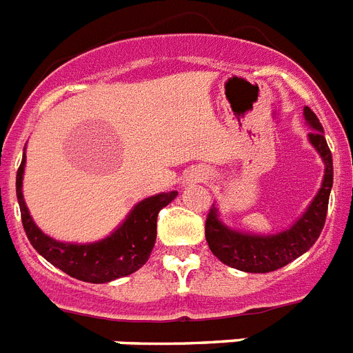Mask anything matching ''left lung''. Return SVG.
Listing matches in <instances>:
<instances>
[{"label":"left lung","instance_id":"obj_1","mask_svg":"<svg viewBox=\"0 0 353 353\" xmlns=\"http://www.w3.org/2000/svg\"><path fill=\"white\" fill-rule=\"evenodd\" d=\"M305 119L312 131L308 139L319 151L325 162V179L319 193L307 212L294 223L290 229L274 236L241 234V232L227 229L218 220L216 208L212 205L205 218V240L211 252L222 263L243 272H272L281 269L290 261L307 252L316 243L321 234L325 220H327L328 198H330L332 182H334V168H332V151L327 144L325 133L319 119L310 108H305Z\"/></svg>","mask_w":353,"mask_h":353}]
</instances>
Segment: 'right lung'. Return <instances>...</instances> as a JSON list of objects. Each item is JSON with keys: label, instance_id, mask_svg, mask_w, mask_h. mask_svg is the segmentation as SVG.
Listing matches in <instances>:
<instances>
[{"label": "right lung", "instance_id": "right-lung-1", "mask_svg": "<svg viewBox=\"0 0 353 353\" xmlns=\"http://www.w3.org/2000/svg\"><path fill=\"white\" fill-rule=\"evenodd\" d=\"M23 170H25V159L17 168L16 194L21 209V222L26 238L46 261H50L54 267L72 278L88 283H108L141 269L155 247L157 216L160 209L165 208L179 194V191H171L142 200L130 212L126 222L112 236H108L106 240L88 245L63 243L43 234L36 223L32 222L21 193Z\"/></svg>", "mask_w": 353, "mask_h": 353}]
</instances>
